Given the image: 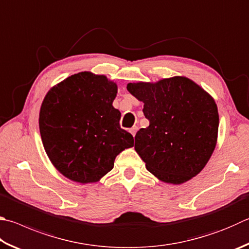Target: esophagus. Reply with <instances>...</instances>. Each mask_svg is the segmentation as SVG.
<instances>
[{
  "label": "esophagus",
  "instance_id": "obj_1",
  "mask_svg": "<svg viewBox=\"0 0 249 249\" xmlns=\"http://www.w3.org/2000/svg\"><path fill=\"white\" fill-rule=\"evenodd\" d=\"M137 129H138V127H137V126H133V127L129 129V132H130V134H132V135H133V136H135V135H136V132H137Z\"/></svg>",
  "mask_w": 249,
  "mask_h": 249
}]
</instances>
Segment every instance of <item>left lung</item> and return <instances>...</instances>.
Returning <instances> with one entry per match:
<instances>
[{
  "instance_id": "obj_1",
  "label": "left lung",
  "mask_w": 249,
  "mask_h": 249,
  "mask_svg": "<svg viewBox=\"0 0 249 249\" xmlns=\"http://www.w3.org/2000/svg\"><path fill=\"white\" fill-rule=\"evenodd\" d=\"M127 90L143 102L149 126L135 136V150L147 170L164 183L183 184L205 168L219 129L214 99L184 76L157 83H129Z\"/></svg>"
}]
</instances>
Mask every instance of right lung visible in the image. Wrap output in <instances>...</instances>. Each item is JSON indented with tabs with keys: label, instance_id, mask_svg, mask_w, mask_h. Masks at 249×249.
Listing matches in <instances>:
<instances>
[{
	"label": "right lung",
	"instance_id": "obj_1",
	"mask_svg": "<svg viewBox=\"0 0 249 249\" xmlns=\"http://www.w3.org/2000/svg\"><path fill=\"white\" fill-rule=\"evenodd\" d=\"M117 85L105 75L80 71L49 90L40 107L39 128L50 161L65 178L87 184L100 180L116 156L134 146L112 106Z\"/></svg>",
	"mask_w": 249,
	"mask_h": 249
}]
</instances>
